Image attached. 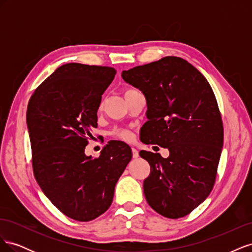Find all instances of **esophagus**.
Wrapping results in <instances>:
<instances>
[{"label": "esophagus", "instance_id": "1", "mask_svg": "<svg viewBox=\"0 0 252 252\" xmlns=\"http://www.w3.org/2000/svg\"><path fill=\"white\" fill-rule=\"evenodd\" d=\"M138 157H139V151H138V149L132 148V158H138Z\"/></svg>", "mask_w": 252, "mask_h": 252}]
</instances>
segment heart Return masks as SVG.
<instances>
[{
  "label": "heart",
  "instance_id": "b5f03b06",
  "mask_svg": "<svg viewBox=\"0 0 252 252\" xmlns=\"http://www.w3.org/2000/svg\"><path fill=\"white\" fill-rule=\"evenodd\" d=\"M134 90L135 89H131V88L126 89L125 93H124V95L129 94V93H132V91H134ZM111 135L114 136V138H117V139L122 140V141H125V142H130L134 138L133 133L130 130H129V129L123 128V127L113 128L112 131H111Z\"/></svg>",
  "mask_w": 252,
  "mask_h": 252
}]
</instances>
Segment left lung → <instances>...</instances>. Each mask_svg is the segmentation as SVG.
<instances>
[{"label": "left lung", "mask_w": 252, "mask_h": 252, "mask_svg": "<svg viewBox=\"0 0 252 252\" xmlns=\"http://www.w3.org/2000/svg\"><path fill=\"white\" fill-rule=\"evenodd\" d=\"M122 78L146 97L142 142L170 152L164 158L140 151L150 165L143 184L146 201L165 218L185 217L209 195L217 179L224 128L213 90L195 67L178 57L124 70Z\"/></svg>", "instance_id": "8db88e82"}]
</instances>
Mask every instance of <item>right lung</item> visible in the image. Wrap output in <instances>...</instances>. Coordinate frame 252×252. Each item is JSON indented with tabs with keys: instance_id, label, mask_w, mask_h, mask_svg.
<instances>
[{
	"instance_id": "obj_1",
	"label": "right lung",
	"mask_w": 252,
	"mask_h": 252,
	"mask_svg": "<svg viewBox=\"0 0 252 252\" xmlns=\"http://www.w3.org/2000/svg\"><path fill=\"white\" fill-rule=\"evenodd\" d=\"M117 70L68 63L37 87L27 107L34 178L50 202L68 218L94 220L112 203L114 187L132 152L108 142L98 158L85 156L90 131L97 127L102 94Z\"/></svg>"
}]
</instances>
